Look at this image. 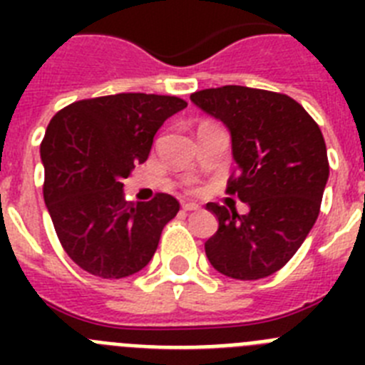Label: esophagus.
<instances>
[{"mask_svg":"<svg viewBox=\"0 0 365 365\" xmlns=\"http://www.w3.org/2000/svg\"><path fill=\"white\" fill-rule=\"evenodd\" d=\"M201 206L195 205V202H182V210L185 212H193V210H199Z\"/></svg>","mask_w":365,"mask_h":365,"instance_id":"esophagus-1","label":"esophagus"}]
</instances>
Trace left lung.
Returning a JSON list of instances; mask_svg holds the SVG:
<instances>
[{
  "label": "left lung",
  "instance_id": "8db88e82",
  "mask_svg": "<svg viewBox=\"0 0 365 365\" xmlns=\"http://www.w3.org/2000/svg\"><path fill=\"white\" fill-rule=\"evenodd\" d=\"M193 104L227 125L237 164L227 192L248 214L208 202L219 228L205 243L217 272L259 279L296 254L320 214L329 179L327 148L305 109L282 93L243 86L202 89Z\"/></svg>",
  "mask_w": 365,
  "mask_h": 365
}]
</instances>
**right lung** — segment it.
<instances>
[{"instance_id":"right-lung-1","label":"right lung","mask_w":365,"mask_h":365,"mask_svg":"<svg viewBox=\"0 0 365 365\" xmlns=\"http://www.w3.org/2000/svg\"><path fill=\"white\" fill-rule=\"evenodd\" d=\"M186 106L177 96L120 93L78 100L49 122L40 146L43 199L80 269L120 279L150 263L179 201L168 193L125 201L122 180L148 159L164 120Z\"/></svg>"}]
</instances>
